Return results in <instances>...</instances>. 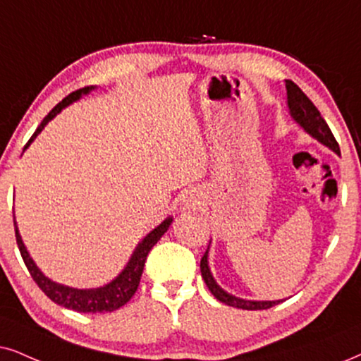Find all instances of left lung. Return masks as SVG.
<instances>
[{
  "label": "left lung",
  "mask_w": 361,
  "mask_h": 361,
  "mask_svg": "<svg viewBox=\"0 0 361 361\" xmlns=\"http://www.w3.org/2000/svg\"><path fill=\"white\" fill-rule=\"evenodd\" d=\"M285 83H286V94H288V106H290L291 116H293L296 123H300V125H302L305 130L313 136V138H317L320 143L326 145L328 148H331L333 152L340 154L338 141L335 140L330 126H328L326 121L323 120L322 113L318 111V108L314 106L312 99H310L307 94L303 93L302 88H300L296 83H293L291 80H285ZM200 268H202V276L204 283H207L208 290L212 291L214 298L220 300L221 303L228 305V307L243 308V310H267L280 303V300H278V302H250V300H241V298H236L233 295L226 293L225 290L216 285V281L213 280L212 273H209L208 250L204 252L202 262H200Z\"/></svg>",
  "instance_id": "1"
}]
</instances>
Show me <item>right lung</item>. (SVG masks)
I'll list each match as a JSON object with an SVG mask.
<instances>
[{
	"instance_id": "obj_1",
	"label": "right lung",
	"mask_w": 361,
	"mask_h": 361,
	"mask_svg": "<svg viewBox=\"0 0 361 361\" xmlns=\"http://www.w3.org/2000/svg\"><path fill=\"white\" fill-rule=\"evenodd\" d=\"M90 90H91L90 86H85V88L73 91V93L68 94L63 102H59L56 106H54L51 111L44 116V120L41 121V125L36 128V131L30 138L28 143L25 145V148H28V145L35 140V136L43 130L44 125H47L53 116H56L58 113L66 106V104L76 102L81 94L88 93ZM171 221H173L171 218H166L161 225L154 228L152 233L145 236V240L136 246L133 257H131L130 263L126 264L125 270L120 273V276L115 278L111 283H108V285L102 286V288H93V290H76V288H70V286L58 285V283L48 280V278L38 270V267H36L33 259L30 258L28 252H26L25 245H23L21 241V236L18 233L16 221H15V233H16L18 248H20L23 262H25L26 268H28L31 278H33L36 285L39 286L41 291H43L51 302L61 305V307L65 308L75 310V312H80V313H104V312H115V310L123 307V305H126L131 298H133L135 291L138 290L141 273H143V267H145V262H147L149 250L157 245V241L161 238L163 235H165V231L168 230V226L171 225Z\"/></svg>"
}]
</instances>
